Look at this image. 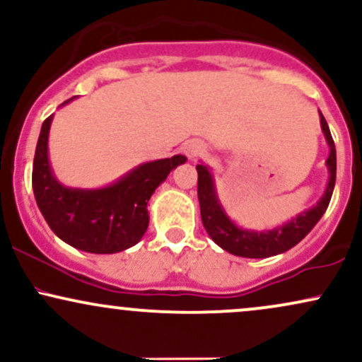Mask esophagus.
I'll return each mask as SVG.
<instances>
[{
	"label": "esophagus",
	"instance_id": "34e87169",
	"mask_svg": "<svg viewBox=\"0 0 362 362\" xmlns=\"http://www.w3.org/2000/svg\"><path fill=\"white\" fill-rule=\"evenodd\" d=\"M184 153L190 158V160H195V158L204 155L206 146L202 141H189V143H185Z\"/></svg>",
	"mask_w": 362,
	"mask_h": 362
}]
</instances>
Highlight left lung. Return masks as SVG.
Masks as SVG:
<instances>
[{"label":"left lung","mask_w":362,"mask_h":362,"mask_svg":"<svg viewBox=\"0 0 362 362\" xmlns=\"http://www.w3.org/2000/svg\"><path fill=\"white\" fill-rule=\"evenodd\" d=\"M320 114V126L328 144V158L325 161L328 170V182L325 192L318 199L315 206L310 209L301 211L289 221L272 228V230H247L238 226L230 216L226 214L224 207L218 197L214 175L207 165H197V195L199 206H201V218L207 235L213 242L221 247L223 250L233 253L236 257H247V259H267V257L279 255L288 252L294 245H298L306 235L313 230V226L320 221L323 213L327 211L328 202L332 199V192L335 187V173H337V155H335V144L332 139L330 129L322 112Z\"/></svg>","instance_id":"left-lung-1"}]
</instances>
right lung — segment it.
Instances as JSON below:
<instances>
[{
	"mask_svg": "<svg viewBox=\"0 0 362 362\" xmlns=\"http://www.w3.org/2000/svg\"><path fill=\"white\" fill-rule=\"evenodd\" d=\"M73 100L74 97L61 107ZM52 119L54 114L40 127L32 170L37 206L49 228L64 243L88 253H117L134 247L148 230V202L153 192L187 158L175 155L141 163L98 189L66 187L54 175L49 161Z\"/></svg>",
	"mask_w": 362,
	"mask_h": 362,
	"instance_id": "1",
	"label": "right lung"
}]
</instances>
